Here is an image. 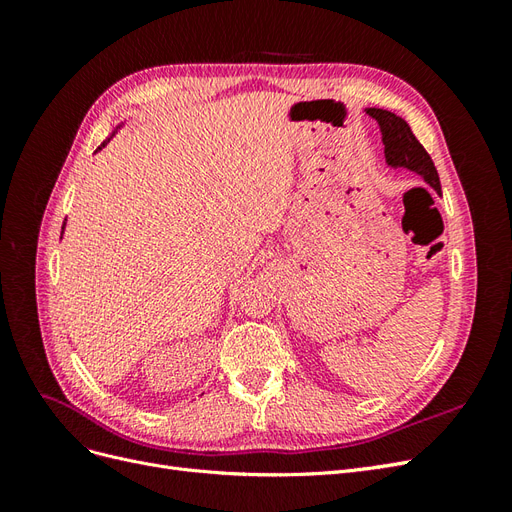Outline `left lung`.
Wrapping results in <instances>:
<instances>
[{"label":"left lung","mask_w":512,"mask_h":512,"mask_svg":"<svg viewBox=\"0 0 512 512\" xmlns=\"http://www.w3.org/2000/svg\"><path fill=\"white\" fill-rule=\"evenodd\" d=\"M365 113L378 121L386 164L391 168H406L416 175H421L429 188L442 196L438 170L433 166L425 147L416 141L408 121L391 111H384V108H365Z\"/></svg>","instance_id":"left-lung-1"}]
</instances>
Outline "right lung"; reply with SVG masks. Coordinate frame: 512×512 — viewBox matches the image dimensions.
Returning a JSON list of instances; mask_svg holds the SVG:
<instances>
[{
	"instance_id": "obj_1",
	"label": "right lung",
	"mask_w": 512,
	"mask_h": 512,
	"mask_svg": "<svg viewBox=\"0 0 512 512\" xmlns=\"http://www.w3.org/2000/svg\"><path fill=\"white\" fill-rule=\"evenodd\" d=\"M121 126H123V121H121V123H119V126H117V130H119V128H121ZM117 130H115V132H117ZM115 132H113V134H111V136H108V138H106V141H104V143H102V145H100V147H98V151H100V149H102V147H104V145H106V143H108V141H111V138H113V136H115ZM64 228H66V222H64Z\"/></svg>"
}]
</instances>
